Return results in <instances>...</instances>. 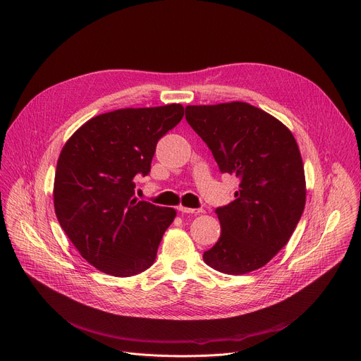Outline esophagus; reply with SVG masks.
Returning <instances> with one entry per match:
<instances>
[{
  "mask_svg": "<svg viewBox=\"0 0 361 361\" xmlns=\"http://www.w3.org/2000/svg\"><path fill=\"white\" fill-rule=\"evenodd\" d=\"M178 211L181 214H195V215H199L203 212V209H195V208H185V207H178Z\"/></svg>",
  "mask_w": 361,
  "mask_h": 361,
  "instance_id": "1",
  "label": "esophagus"
}]
</instances>
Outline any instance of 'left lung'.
<instances>
[{
    "label": "left lung",
    "mask_w": 361,
    "mask_h": 361,
    "mask_svg": "<svg viewBox=\"0 0 361 361\" xmlns=\"http://www.w3.org/2000/svg\"><path fill=\"white\" fill-rule=\"evenodd\" d=\"M185 119L239 190L215 214L218 242L203 254L209 267L245 274L264 267L290 239L305 207L300 149L283 123L242 102L187 106Z\"/></svg>",
    "instance_id": "obj_1"
}]
</instances>
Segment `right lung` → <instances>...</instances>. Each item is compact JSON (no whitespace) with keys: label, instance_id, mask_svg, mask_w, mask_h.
<instances>
[{"label":"right lung","instance_id":"obj_1","mask_svg":"<svg viewBox=\"0 0 361 361\" xmlns=\"http://www.w3.org/2000/svg\"><path fill=\"white\" fill-rule=\"evenodd\" d=\"M184 116L181 104L119 109L85 122L60 153L54 211L84 259L130 277L156 259L176 211L137 200L134 177L149 176L156 145Z\"/></svg>","mask_w":361,"mask_h":361}]
</instances>
